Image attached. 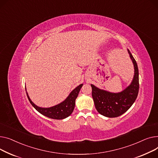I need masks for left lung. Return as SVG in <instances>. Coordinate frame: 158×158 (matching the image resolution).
Wrapping results in <instances>:
<instances>
[{"label":"left lung","instance_id":"8db88e82","mask_svg":"<svg viewBox=\"0 0 158 158\" xmlns=\"http://www.w3.org/2000/svg\"><path fill=\"white\" fill-rule=\"evenodd\" d=\"M135 68V75L131 83L118 93H112L101 90L94 85L92 87V96L98 112L107 117H117L123 115L135 101L139 90L138 69L136 62L130 51L127 50Z\"/></svg>","mask_w":158,"mask_h":158}]
</instances>
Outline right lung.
I'll use <instances>...</instances> for the list:
<instances>
[{
  "instance_id": "obj_1",
  "label": "right lung",
  "mask_w": 158,
  "mask_h": 158,
  "mask_svg": "<svg viewBox=\"0 0 158 158\" xmlns=\"http://www.w3.org/2000/svg\"><path fill=\"white\" fill-rule=\"evenodd\" d=\"M82 85L83 84H80L76 87L71 92L69 96L61 103L50 108H41L36 106L29 98L27 92H26V93L31 104L40 114L48 118L53 119H63L69 116L73 112V110L75 106V100L78 97Z\"/></svg>"
}]
</instances>
